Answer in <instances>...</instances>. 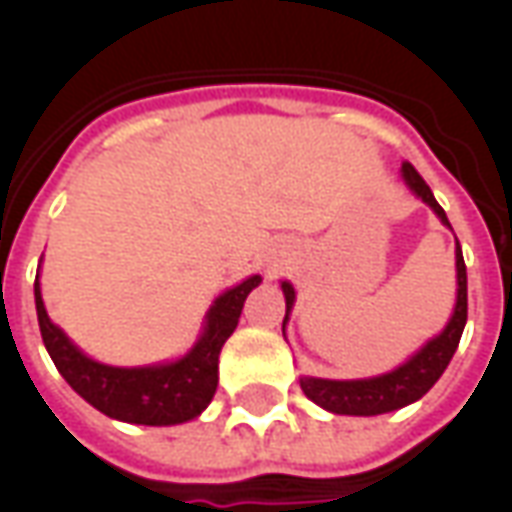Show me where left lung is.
Here are the masks:
<instances>
[{
    "label": "left lung",
    "mask_w": 512,
    "mask_h": 512,
    "mask_svg": "<svg viewBox=\"0 0 512 512\" xmlns=\"http://www.w3.org/2000/svg\"><path fill=\"white\" fill-rule=\"evenodd\" d=\"M403 178L411 186V191L422 197V202H428L433 211L439 213V219L447 227V213L441 208L430 186L422 180L414 164L403 161ZM455 266H458V301H455V312H452L447 329L430 340L422 351H419L414 359H408L406 365L397 367L392 373L378 378H365V381H326V378H301V389L304 395L310 397L312 403H318L326 411L332 414H351V417H373V414H386V411H395V408H403L408 403H414L419 397L428 392L430 386L436 384L441 378V373L450 365L455 348L461 343L463 326H466V263H463L461 244H458V252H455ZM282 290H285V321H282V329L288 323L290 307H293V299L296 293L290 288L288 282H282Z\"/></svg>",
    "instance_id": "1"
}]
</instances>
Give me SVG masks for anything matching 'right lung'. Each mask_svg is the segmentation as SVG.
Segmentation results:
<instances>
[{
  "instance_id": "add662e5",
  "label": "right lung",
  "mask_w": 512,
  "mask_h": 512,
  "mask_svg": "<svg viewBox=\"0 0 512 512\" xmlns=\"http://www.w3.org/2000/svg\"><path fill=\"white\" fill-rule=\"evenodd\" d=\"M257 285L260 277H249L219 296L208 312V326L200 343L172 365L109 367L87 359L65 332L49 321L35 279L40 337L60 376L101 414L136 425H178L194 419L211 403L219 384V351L235 332L246 296Z\"/></svg>"
}]
</instances>
